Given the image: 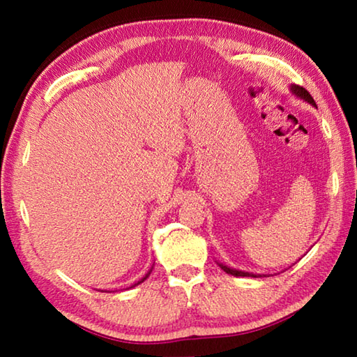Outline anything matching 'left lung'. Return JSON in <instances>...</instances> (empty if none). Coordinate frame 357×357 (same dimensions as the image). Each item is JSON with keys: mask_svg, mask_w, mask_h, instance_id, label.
Listing matches in <instances>:
<instances>
[{"mask_svg": "<svg viewBox=\"0 0 357 357\" xmlns=\"http://www.w3.org/2000/svg\"><path fill=\"white\" fill-rule=\"evenodd\" d=\"M291 91H293V94H296L298 96V98H301V99H304L305 102H309V104H312L313 107H317V104H315V100H313V98L310 96V93L307 91L305 88H302V86H298V84H291ZM219 266L220 268L225 271L227 274H231V275H234V277H257L255 274H250V273H244V271H238V269H231V268H228V266H225V264H222V263H219Z\"/></svg>", "mask_w": 357, "mask_h": 357, "instance_id": "8db88e82", "label": "left lung"}]
</instances>
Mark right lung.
Wrapping results in <instances>:
<instances>
[{"mask_svg":"<svg viewBox=\"0 0 357 357\" xmlns=\"http://www.w3.org/2000/svg\"><path fill=\"white\" fill-rule=\"evenodd\" d=\"M151 271H153V269H151ZM151 271H149V273H148V274H146V275H144V277H143V279H142V280H140V282H138V283H142V282H143V280H146V277H149V274H151ZM138 283H135V285H138ZM135 285H134V287H135Z\"/></svg>","mask_w":357,"mask_h":357,"instance_id":"add662e5","label":"right lung"}]
</instances>
